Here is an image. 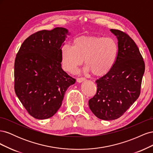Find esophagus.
I'll list each match as a JSON object with an SVG mask.
<instances>
[{
	"label": "esophagus",
	"instance_id": "obj_1",
	"mask_svg": "<svg viewBox=\"0 0 153 153\" xmlns=\"http://www.w3.org/2000/svg\"><path fill=\"white\" fill-rule=\"evenodd\" d=\"M86 80V78L85 77H80V78H77L76 81L78 82H82L83 81H85Z\"/></svg>",
	"mask_w": 153,
	"mask_h": 153
}]
</instances>
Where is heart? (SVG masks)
Listing matches in <instances>:
<instances>
[{
    "instance_id": "obj_1",
    "label": "heart",
    "mask_w": 153,
    "mask_h": 153,
    "mask_svg": "<svg viewBox=\"0 0 153 153\" xmlns=\"http://www.w3.org/2000/svg\"><path fill=\"white\" fill-rule=\"evenodd\" d=\"M118 45L113 38L102 36H80L73 41V47L64 45L61 49L64 70L75 73L84 62L87 70L96 76L108 73L116 61Z\"/></svg>"
}]
</instances>
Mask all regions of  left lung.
<instances>
[{"label":"left lung","instance_id":"left-lung-1","mask_svg":"<svg viewBox=\"0 0 153 153\" xmlns=\"http://www.w3.org/2000/svg\"><path fill=\"white\" fill-rule=\"evenodd\" d=\"M110 31L118 39L117 58L111 70L96 81V94L89 100L92 113L106 121L121 117L138 99L145 71L144 61L135 41L126 32Z\"/></svg>","mask_w":153,"mask_h":153}]
</instances>
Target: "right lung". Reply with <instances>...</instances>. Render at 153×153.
<instances>
[{
	"label": "right lung",
	"instance_id": "1",
	"mask_svg": "<svg viewBox=\"0 0 153 153\" xmlns=\"http://www.w3.org/2000/svg\"><path fill=\"white\" fill-rule=\"evenodd\" d=\"M68 30L56 27L32 34L22 43L15 61V91L31 116L52 117L65 92L76 82L61 67V49Z\"/></svg>",
	"mask_w": 153,
	"mask_h": 153
}]
</instances>
